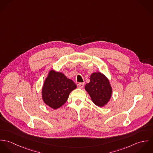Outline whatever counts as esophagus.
<instances>
[{
    "instance_id": "1",
    "label": "esophagus",
    "mask_w": 153,
    "mask_h": 153,
    "mask_svg": "<svg viewBox=\"0 0 153 153\" xmlns=\"http://www.w3.org/2000/svg\"><path fill=\"white\" fill-rule=\"evenodd\" d=\"M84 83H79L78 84V87L81 88V89L84 87Z\"/></svg>"
}]
</instances>
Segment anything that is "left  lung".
<instances>
[{
    "mask_svg": "<svg viewBox=\"0 0 153 153\" xmlns=\"http://www.w3.org/2000/svg\"><path fill=\"white\" fill-rule=\"evenodd\" d=\"M90 82L85 86L92 101L98 107H102L109 102L112 89L108 78L100 72L91 74Z\"/></svg>",
    "mask_w": 153,
    "mask_h": 153,
    "instance_id": "8db88e82",
    "label": "left lung"
}]
</instances>
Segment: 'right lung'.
<instances>
[{
    "instance_id": "1",
    "label": "right lung",
    "mask_w": 153,
    "mask_h": 153,
    "mask_svg": "<svg viewBox=\"0 0 153 153\" xmlns=\"http://www.w3.org/2000/svg\"><path fill=\"white\" fill-rule=\"evenodd\" d=\"M76 88L74 81L68 79L63 72L51 69L44 81L42 98L44 103L52 109L61 107L72 91Z\"/></svg>"
}]
</instances>
